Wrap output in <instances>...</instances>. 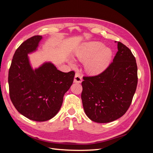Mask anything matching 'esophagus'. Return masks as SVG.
Returning a JSON list of instances; mask_svg holds the SVG:
<instances>
[{
	"mask_svg": "<svg viewBox=\"0 0 153 153\" xmlns=\"http://www.w3.org/2000/svg\"><path fill=\"white\" fill-rule=\"evenodd\" d=\"M82 75L79 73H76L75 75V78H74V82L80 84V83L82 82Z\"/></svg>",
	"mask_w": 153,
	"mask_h": 153,
	"instance_id": "1",
	"label": "esophagus"
}]
</instances>
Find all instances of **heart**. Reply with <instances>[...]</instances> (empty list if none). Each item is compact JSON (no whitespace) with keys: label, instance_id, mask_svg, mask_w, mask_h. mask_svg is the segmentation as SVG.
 Masks as SVG:
<instances>
[{"label":"heart","instance_id":"b5f03b06","mask_svg":"<svg viewBox=\"0 0 153 153\" xmlns=\"http://www.w3.org/2000/svg\"><path fill=\"white\" fill-rule=\"evenodd\" d=\"M103 43L100 41H90L82 44L76 51V57L82 62H85L86 71L91 75H98L107 68L112 58V51L104 47ZM70 65L75 67L73 62Z\"/></svg>","mask_w":153,"mask_h":153}]
</instances>
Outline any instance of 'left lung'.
<instances>
[{"mask_svg": "<svg viewBox=\"0 0 153 153\" xmlns=\"http://www.w3.org/2000/svg\"><path fill=\"white\" fill-rule=\"evenodd\" d=\"M118 51L104 71L84 76L81 98L87 116L92 121L106 123L127 112L136 91V59L126 45L117 42Z\"/></svg>", "mask_w": 153, "mask_h": 153, "instance_id": "obj_1", "label": "left lung"}]
</instances>
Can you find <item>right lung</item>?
<instances>
[{"mask_svg":"<svg viewBox=\"0 0 153 153\" xmlns=\"http://www.w3.org/2000/svg\"><path fill=\"white\" fill-rule=\"evenodd\" d=\"M41 39V36H34L21 44L13 55L8 75L13 105L24 116L38 122L48 121L58 113L75 76L73 71L62 72L51 62L32 68L28 54L37 50Z\"/></svg>","mask_w":153,"mask_h":153,"instance_id":"right-lung-1","label":"right lung"}]
</instances>
